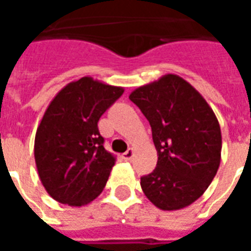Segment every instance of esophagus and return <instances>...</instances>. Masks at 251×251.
<instances>
[{
    "label": "esophagus",
    "mask_w": 251,
    "mask_h": 251,
    "mask_svg": "<svg viewBox=\"0 0 251 251\" xmlns=\"http://www.w3.org/2000/svg\"><path fill=\"white\" fill-rule=\"evenodd\" d=\"M133 156H134V149H129V151H126V152L122 154V158L126 160V161H130L131 158H133Z\"/></svg>",
    "instance_id": "esophagus-1"
}]
</instances>
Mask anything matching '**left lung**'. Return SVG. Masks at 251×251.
<instances>
[{
    "mask_svg": "<svg viewBox=\"0 0 251 251\" xmlns=\"http://www.w3.org/2000/svg\"><path fill=\"white\" fill-rule=\"evenodd\" d=\"M152 127L157 167L141 177L148 199L164 211L192 204L215 177L222 133L210 104L187 80L167 74L129 95Z\"/></svg>",
    "mask_w": 251,
    "mask_h": 251,
    "instance_id": "left-lung-1",
    "label": "left lung"
}]
</instances>
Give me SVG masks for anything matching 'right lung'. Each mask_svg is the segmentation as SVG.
Listing matches in <instances>:
<instances>
[{"instance_id":"add662e5","label":"right lung","mask_w":251,"mask_h":251,"mask_svg":"<svg viewBox=\"0 0 251 251\" xmlns=\"http://www.w3.org/2000/svg\"><path fill=\"white\" fill-rule=\"evenodd\" d=\"M124 94V87L84 76L68 83L48 104L37 126L35 161L51 198L80 207L98 198L115 156L103 147L100 115Z\"/></svg>"}]
</instances>
